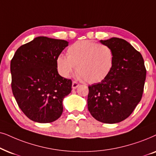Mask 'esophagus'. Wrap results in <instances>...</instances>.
I'll return each instance as SVG.
<instances>
[{"instance_id": "obj_1", "label": "esophagus", "mask_w": 156, "mask_h": 156, "mask_svg": "<svg viewBox=\"0 0 156 156\" xmlns=\"http://www.w3.org/2000/svg\"><path fill=\"white\" fill-rule=\"evenodd\" d=\"M79 86H80V84L78 83V82H76V81L73 82V83H72V88H73V89H76V88H78V87Z\"/></svg>"}]
</instances>
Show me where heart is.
<instances>
[{
    "label": "heart",
    "instance_id": "obj_1",
    "mask_svg": "<svg viewBox=\"0 0 156 156\" xmlns=\"http://www.w3.org/2000/svg\"><path fill=\"white\" fill-rule=\"evenodd\" d=\"M115 63V55L111 48L92 41H79L66 51V57L56 59L59 73L68 78L76 68L80 78L88 83L101 82L108 76Z\"/></svg>",
    "mask_w": 156,
    "mask_h": 156
}]
</instances>
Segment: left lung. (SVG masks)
<instances>
[{"mask_svg": "<svg viewBox=\"0 0 156 156\" xmlns=\"http://www.w3.org/2000/svg\"><path fill=\"white\" fill-rule=\"evenodd\" d=\"M101 42L113 50L115 63L105 79L88 86V111L100 122L119 123L129 117L142 98L146 78L144 60L123 39Z\"/></svg>", "mask_w": 156, "mask_h": 156, "instance_id": "1", "label": "left lung"}]
</instances>
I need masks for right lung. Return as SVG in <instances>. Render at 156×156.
Here are the masks:
<instances>
[{
    "instance_id": "right-lung-1",
    "label": "right lung",
    "mask_w": 156,
    "mask_h": 156,
    "mask_svg": "<svg viewBox=\"0 0 156 156\" xmlns=\"http://www.w3.org/2000/svg\"><path fill=\"white\" fill-rule=\"evenodd\" d=\"M68 42L37 37L18 48L10 61L11 88L20 110L29 119L51 123L63 113V100L72 80L58 73L56 59Z\"/></svg>"
}]
</instances>
